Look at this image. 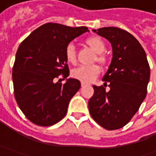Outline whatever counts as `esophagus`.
<instances>
[{"instance_id":"esophagus-1","label":"esophagus","mask_w":156,"mask_h":156,"mask_svg":"<svg viewBox=\"0 0 156 156\" xmlns=\"http://www.w3.org/2000/svg\"><path fill=\"white\" fill-rule=\"evenodd\" d=\"M85 85H86V84H85V83H83V82H81V87H84V86H85Z\"/></svg>"}]
</instances>
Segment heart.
<instances>
[{
	"label": "heart",
	"instance_id": "1",
	"mask_svg": "<svg viewBox=\"0 0 156 156\" xmlns=\"http://www.w3.org/2000/svg\"><path fill=\"white\" fill-rule=\"evenodd\" d=\"M85 44L87 45L95 54L94 57L93 62H97L101 65H105L108 62V58L103 54L105 51L106 46L104 41L98 36H90L87 37L84 41ZM65 58L67 62L72 65H75L77 62L76 51L75 46L73 44L67 45L65 48ZM100 74V68L97 65H91V66H81L78 69L73 70L72 76L79 80L83 83H89L93 81Z\"/></svg>",
	"mask_w": 156,
	"mask_h": 156
}]
</instances>
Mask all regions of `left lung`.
<instances>
[{
  "label": "left lung",
  "mask_w": 156,
  "mask_h": 156,
  "mask_svg": "<svg viewBox=\"0 0 156 156\" xmlns=\"http://www.w3.org/2000/svg\"><path fill=\"white\" fill-rule=\"evenodd\" d=\"M93 31L110 41L113 58L102 78L103 86H93L88 109L102 128L119 129L129 122L147 95L149 64L140 42L126 30L107 27Z\"/></svg>",
  "instance_id": "8db88e82"
}]
</instances>
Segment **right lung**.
<instances>
[{
	"instance_id": "add662e5",
	"label": "right lung",
	"mask_w": 156,
	"mask_h": 156,
	"mask_svg": "<svg viewBox=\"0 0 156 156\" xmlns=\"http://www.w3.org/2000/svg\"><path fill=\"white\" fill-rule=\"evenodd\" d=\"M87 31V27L46 23L19 46L12 73L14 94L22 113L34 124L48 127L66 115L69 101L80 89L81 82L69 79L62 83L69 75L65 48Z\"/></svg>"
}]
</instances>
